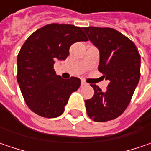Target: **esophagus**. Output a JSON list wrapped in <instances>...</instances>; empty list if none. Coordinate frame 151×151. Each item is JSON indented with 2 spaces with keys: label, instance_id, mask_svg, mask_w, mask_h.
Returning <instances> with one entry per match:
<instances>
[{
  "label": "esophagus",
  "instance_id": "esophagus-1",
  "mask_svg": "<svg viewBox=\"0 0 151 151\" xmlns=\"http://www.w3.org/2000/svg\"><path fill=\"white\" fill-rule=\"evenodd\" d=\"M86 82H85V81H81V86H86Z\"/></svg>",
  "mask_w": 151,
  "mask_h": 151
}]
</instances>
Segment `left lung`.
I'll return each instance as SVG.
<instances>
[{
  "mask_svg": "<svg viewBox=\"0 0 151 151\" xmlns=\"http://www.w3.org/2000/svg\"><path fill=\"white\" fill-rule=\"evenodd\" d=\"M99 50L98 70L109 81L105 91L96 85L93 96L86 100L88 117L95 122L117 119L129 106L140 77V55L135 44L110 27H83Z\"/></svg>",
  "mask_w": 151,
  "mask_h": 151,
  "instance_id": "8db88e82",
  "label": "left lung"
}]
</instances>
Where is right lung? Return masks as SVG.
Masks as SVG:
<instances>
[{
    "mask_svg": "<svg viewBox=\"0 0 151 151\" xmlns=\"http://www.w3.org/2000/svg\"><path fill=\"white\" fill-rule=\"evenodd\" d=\"M88 41L83 28L70 24L51 23L36 30L27 38L17 55V80L24 101L33 113L52 119L64 113L81 80L63 79L54 70L55 60H65L70 47Z\"/></svg>",
    "mask_w": 151,
    "mask_h": 151,
    "instance_id": "add662e5",
    "label": "right lung"
}]
</instances>
